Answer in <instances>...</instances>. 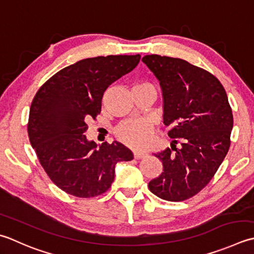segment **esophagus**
I'll return each mask as SVG.
<instances>
[{
  "label": "esophagus",
  "mask_w": 254,
  "mask_h": 254,
  "mask_svg": "<svg viewBox=\"0 0 254 254\" xmlns=\"http://www.w3.org/2000/svg\"><path fill=\"white\" fill-rule=\"evenodd\" d=\"M133 155H134V158H135V160H140V158H143V157L146 156V153H144V152H134Z\"/></svg>",
  "instance_id": "esophagus-1"
}]
</instances>
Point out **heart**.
I'll return each mask as SVG.
<instances>
[{
    "mask_svg": "<svg viewBox=\"0 0 254 254\" xmlns=\"http://www.w3.org/2000/svg\"><path fill=\"white\" fill-rule=\"evenodd\" d=\"M138 86L148 87L155 90L151 83H142ZM116 133L119 140L127 145L134 148H144L151 141L152 127L151 124L145 120H130L120 124Z\"/></svg>",
    "mask_w": 254,
    "mask_h": 254,
    "instance_id": "1",
    "label": "heart"
}]
</instances>
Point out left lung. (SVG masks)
Masks as SVG:
<instances>
[{
	"label": "left lung",
	"mask_w": 254,
	"mask_h": 254,
	"mask_svg": "<svg viewBox=\"0 0 254 254\" xmlns=\"http://www.w3.org/2000/svg\"><path fill=\"white\" fill-rule=\"evenodd\" d=\"M142 62L160 81L164 123L174 138L172 150L155 154L163 172L148 188L164 200H185L211 181L229 151L233 117L227 93L213 74L184 59L146 55Z\"/></svg>",
	"instance_id": "8db88e82"
}]
</instances>
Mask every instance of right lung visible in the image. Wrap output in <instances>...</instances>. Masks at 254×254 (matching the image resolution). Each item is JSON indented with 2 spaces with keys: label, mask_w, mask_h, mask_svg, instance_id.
Here are the masks:
<instances>
[{
  "label": "right lung",
  "mask_w": 254,
  "mask_h": 254,
  "mask_svg": "<svg viewBox=\"0 0 254 254\" xmlns=\"http://www.w3.org/2000/svg\"><path fill=\"white\" fill-rule=\"evenodd\" d=\"M140 55L86 58L55 73L34 97L28 136L39 163L55 185L69 195L90 198L106 192L119 162L133 154L117 141H88L87 121L101 111L104 91L132 71Z\"/></svg>",
  "instance_id": "add662e5"
}]
</instances>
